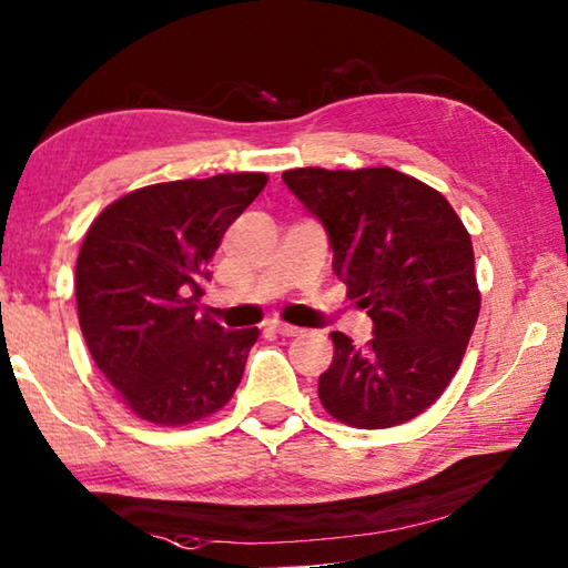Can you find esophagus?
<instances>
[{
    "label": "esophagus",
    "mask_w": 568,
    "mask_h": 568,
    "mask_svg": "<svg viewBox=\"0 0 568 568\" xmlns=\"http://www.w3.org/2000/svg\"><path fill=\"white\" fill-rule=\"evenodd\" d=\"M270 326H273V329L277 332V334H283V337H298V334L303 332L301 326H293V324H285V322H270Z\"/></svg>",
    "instance_id": "1"
}]
</instances>
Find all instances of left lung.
I'll list each match as a JSON object with an SVG mask.
<instances>
[{"label":"left lung","instance_id":"left-lung-1","mask_svg":"<svg viewBox=\"0 0 568 568\" xmlns=\"http://www.w3.org/2000/svg\"><path fill=\"white\" fill-rule=\"evenodd\" d=\"M283 180L324 223L334 273L373 318L365 347L332 332L322 406L357 429L419 417L458 373L481 308L466 226L443 193L390 166H301Z\"/></svg>","mask_w":568,"mask_h":568}]
</instances>
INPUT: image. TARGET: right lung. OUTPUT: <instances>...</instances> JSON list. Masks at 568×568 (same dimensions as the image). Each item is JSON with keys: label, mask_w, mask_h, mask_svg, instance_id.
<instances>
[{"label": "right lung", "mask_w": 568, "mask_h": 568, "mask_svg": "<svg viewBox=\"0 0 568 568\" xmlns=\"http://www.w3.org/2000/svg\"><path fill=\"white\" fill-rule=\"evenodd\" d=\"M267 185L265 172L215 174L139 187L87 229L77 257L84 342L118 398L159 427L223 409L260 337L197 314L215 250Z\"/></svg>", "instance_id": "right-lung-1"}]
</instances>
